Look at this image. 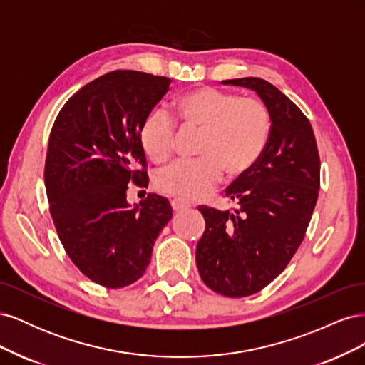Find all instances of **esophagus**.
<instances>
[{"mask_svg":"<svg viewBox=\"0 0 365 365\" xmlns=\"http://www.w3.org/2000/svg\"><path fill=\"white\" fill-rule=\"evenodd\" d=\"M170 205H172V208H173V212H181V210H184V208H187V207H190L189 202L184 201V200H180V197H175V200H172V201H170Z\"/></svg>","mask_w":365,"mask_h":365,"instance_id":"obj_1","label":"esophagus"}]
</instances>
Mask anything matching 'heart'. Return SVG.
I'll list each match as a JSON object with an SVG mask.
<instances>
[{
	"instance_id": "b5f03b06",
	"label": "heart",
	"mask_w": 365,
	"mask_h": 365,
	"mask_svg": "<svg viewBox=\"0 0 365 365\" xmlns=\"http://www.w3.org/2000/svg\"><path fill=\"white\" fill-rule=\"evenodd\" d=\"M178 120L201 130L195 160H178L158 170L157 189L169 196L195 200L213 189L225 172L228 180L247 175L268 146L271 114L260 98L239 97L212 86L180 97ZM176 123L164 109H153L141 123L140 141L152 161L170 157Z\"/></svg>"
}]
</instances>
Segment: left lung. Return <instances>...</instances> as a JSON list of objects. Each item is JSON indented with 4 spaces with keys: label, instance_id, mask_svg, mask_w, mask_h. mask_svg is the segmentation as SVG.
Returning a JSON list of instances; mask_svg holds the SVG:
<instances>
[{
    "label": "left lung",
    "instance_id": "8db88e82",
    "mask_svg": "<svg viewBox=\"0 0 365 365\" xmlns=\"http://www.w3.org/2000/svg\"><path fill=\"white\" fill-rule=\"evenodd\" d=\"M222 83L251 88L271 114L263 155L225 190L236 207H197L205 219L197 271L210 289L239 298L268 286L303 242L318 200L319 155L307 117L274 85L260 77Z\"/></svg>",
    "mask_w": 365,
    "mask_h": 365
}]
</instances>
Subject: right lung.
<instances>
[{
    "instance_id": "right-lung-1",
    "label": "right lung",
    "mask_w": 365,
    "mask_h": 365,
    "mask_svg": "<svg viewBox=\"0 0 365 365\" xmlns=\"http://www.w3.org/2000/svg\"><path fill=\"white\" fill-rule=\"evenodd\" d=\"M169 85L164 76L106 73L68 98L50 132L43 178L54 227L77 269L109 289L145 274L172 219L163 196L126 201L128 184L148 187L140 129Z\"/></svg>"
}]
</instances>
